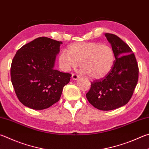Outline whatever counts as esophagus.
Returning <instances> with one entry per match:
<instances>
[{
  "instance_id": "obj_1",
  "label": "esophagus",
  "mask_w": 149,
  "mask_h": 149,
  "mask_svg": "<svg viewBox=\"0 0 149 149\" xmlns=\"http://www.w3.org/2000/svg\"><path fill=\"white\" fill-rule=\"evenodd\" d=\"M79 77V75L77 74H72V78L74 80H77Z\"/></svg>"
}]
</instances>
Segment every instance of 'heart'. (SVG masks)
Segmentation results:
<instances>
[{
    "label": "heart",
    "mask_w": 149,
    "mask_h": 149,
    "mask_svg": "<svg viewBox=\"0 0 149 149\" xmlns=\"http://www.w3.org/2000/svg\"><path fill=\"white\" fill-rule=\"evenodd\" d=\"M58 60L64 71L75 68L80 64L84 74L91 79H100L112 70L115 56L109 45L95 42L78 43L70 45L68 51H62Z\"/></svg>",
    "instance_id": "1"
}]
</instances>
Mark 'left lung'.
I'll return each mask as SVG.
<instances>
[{"label": "left lung", "instance_id": "obj_1", "mask_svg": "<svg viewBox=\"0 0 149 149\" xmlns=\"http://www.w3.org/2000/svg\"><path fill=\"white\" fill-rule=\"evenodd\" d=\"M105 36L114 51V66L105 77L91 83L86 96L94 107L109 111L124 106L130 100L138 81L139 68L136 56L125 42L115 34Z\"/></svg>", "mask_w": 149, "mask_h": 149}]
</instances>
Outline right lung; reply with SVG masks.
<instances>
[{
  "label": "right lung",
  "instance_id": "1",
  "mask_svg": "<svg viewBox=\"0 0 149 149\" xmlns=\"http://www.w3.org/2000/svg\"><path fill=\"white\" fill-rule=\"evenodd\" d=\"M61 42L40 37L24 45L13 58L11 79L17 98L32 109L51 107L60 99L72 75L54 67Z\"/></svg>",
  "mask_w": 149,
  "mask_h": 149
}]
</instances>
